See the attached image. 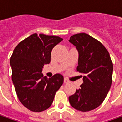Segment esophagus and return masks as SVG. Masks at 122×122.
I'll use <instances>...</instances> for the list:
<instances>
[{"mask_svg":"<svg viewBox=\"0 0 122 122\" xmlns=\"http://www.w3.org/2000/svg\"><path fill=\"white\" fill-rule=\"evenodd\" d=\"M69 82H70V81H69L68 79H67L66 78H64V83L67 84V83H69Z\"/></svg>","mask_w":122,"mask_h":122,"instance_id":"1","label":"esophagus"}]
</instances>
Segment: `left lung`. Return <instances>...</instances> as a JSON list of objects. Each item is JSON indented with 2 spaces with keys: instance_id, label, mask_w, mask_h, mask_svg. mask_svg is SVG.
I'll use <instances>...</instances> for the list:
<instances>
[{
  "instance_id": "8db88e82",
  "label": "left lung",
  "mask_w": 122,
  "mask_h": 122,
  "mask_svg": "<svg viewBox=\"0 0 122 122\" xmlns=\"http://www.w3.org/2000/svg\"><path fill=\"white\" fill-rule=\"evenodd\" d=\"M69 41L78 52L76 70L84 74L83 83L69 97V102L78 111H89L102 103L109 93L112 83L113 63L102 44L89 35H73Z\"/></svg>"
}]
</instances>
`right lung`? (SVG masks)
<instances>
[{
	"label": "right lung",
	"instance_id": "1",
	"mask_svg": "<svg viewBox=\"0 0 122 122\" xmlns=\"http://www.w3.org/2000/svg\"><path fill=\"white\" fill-rule=\"evenodd\" d=\"M58 36L37 33L20 41L10 59L12 81L20 102L33 112H41L51 106L63 76L56 74L47 78L41 73L51 62V51L61 42Z\"/></svg>",
	"mask_w": 122,
	"mask_h": 122
}]
</instances>
